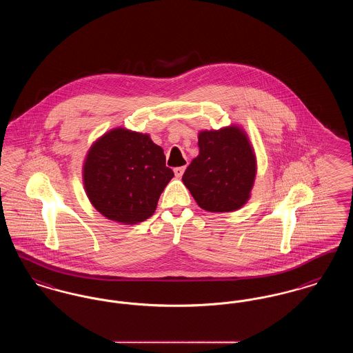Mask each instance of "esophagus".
<instances>
[{"instance_id": "esophagus-1", "label": "esophagus", "mask_w": 353, "mask_h": 353, "mask_svg": "<svg viewBox=\"0 0 353 353\" xmlns=\"http://www.w3.org/2000/svg\"><path fill=\"white\" fill-rule=\"evenodd\" d=\"M173 170H174V174H176V177H181V176L184 174L185 167H177V168H174Z\"/></svg>"}]
</instances>
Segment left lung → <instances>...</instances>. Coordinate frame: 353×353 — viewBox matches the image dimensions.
I'll list each match as a JSON object with an SVG mask.
<instances>
[{"label":"left lung","mask_w":353,"mask_h":353,"mask_svg":"<svg viewBox=\"0 0 353 353\" xmlns=\"http://www.w3.org/2000/svg\"><path fill=\"white\" fill-rule=\"evenodd\" d=\"M200 153L183 183L203 210L234 212L250 199L256 160L248 134L238 125L199 134Z\"/></svg>","instance_id":"obj_1"}]
</instances>
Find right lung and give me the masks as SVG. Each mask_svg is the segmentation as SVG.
Returning <instances> with one entry per match:
<instances>
[{"mask_svg": "<svg viewBox=\"0 0 353 353\" xmlns=\"http://www.w3.org/2000/svg\"><path fill=\"white\" fill-rule=\"evenodd\" d=\"M174 176L150 134L115 128L99 137L84 160L88 200L105 219L136 225L150 219Z\"/></svg>", "mask_w": 353, "mask_h": 353, "instance_id": "add662e5", "label": "right lung"}]
</instances>
